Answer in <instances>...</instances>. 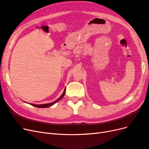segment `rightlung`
<instances>
[{"instance_id": "add662e5", "label": "right lung", "mask_w": 149, "mask_h": 149, "mask_svg": "<svg viewBox=\"0 0 149 149\" xmlns=\"http://www.w3.org/2000/svg\"><path fill=\"white\" fill-rule=\"evenodd\" d=\"M65 91H66V89L64 90V92H63V93L62 94V95L59 98H58V100H56L55 101H54L53 102L48 103V104H30V105L33 106H35V107H40V108H46V107H50V106H53L54 104H55L56 102H57L58 101H60L61 99L64 96L65 94Z\"/></svg>"}]
</instances>
